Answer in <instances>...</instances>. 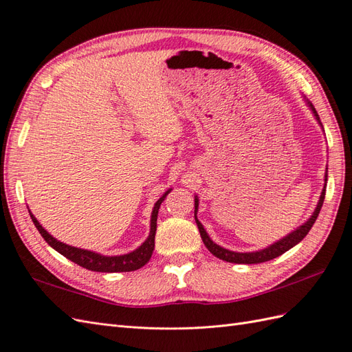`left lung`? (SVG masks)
Instances as JSON below:
<instances>
[{"label": "left lung", "mask_w": 352, "mask_h": 352, "mask_svg": "<svg viewBox=\"0 0 352 352\" xmlns=\"http://www.w3.org/2000/svg\"><path fill=\"white\" fill-rule=\"evenodd\" d=\"M311 110H313L314 116L317 118V120L320 122V118L317 115V110L314 109V106L308 103ZM326 182H327V174H326ZM324 196H326V184H324V188L323 192H321V196H320V200L317 204V208L314 210V214L311 215V218L307 221V223L304 226H300L299 228H296L295 232H292L290 234H287L285 239L278 240L277 243L271 245L263 250H258V252H248V254H240V252H233V250H228V249H224L218 246L217 243H214L212 240L209 239L208 233L205 232L204 226L199 223V219L196 218V212H197V199H195V219H196V224H197V228H199V233H200V237H202L205 246L208 248V250L212 255H215L217 258L223 259V261H227V263H234V264H259V263H265V261H270V259H274L277 256H280L282 254H285L286 250H289L290 248H294L295 245H298L300 240H302L308 232L311 230V227L314 226L316 219L320 214V209L321 206H323V202H324Z\"/></svg>", "instance_id": "obj_1"}]
</instances>
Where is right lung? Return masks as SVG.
<instances>
[{
  "instance_id": "1",
  "label": "right lung",
  "mask_w": 352,
  "mask_h": 352,
  "mask_svg": "<svg viewBox=\"0 0 352 352\" xmlns=\"http://www.w3.org/2000/svg\"><path fill=\"white\" fill-rule=\"evenodd\" d=\"M170 190H168V192L155 204L152 219H150V234L146 242L138 249H135L134 252L126 254V255H119V256H104V255L91 252V250L79 249V248H74V246L58 242L57 239H54L52 234H48L45 232L43 226L38 223L36 218L31 212L29 214H31V218L34 221L36 230L41 233L45 242L53 249H56L58 254H62L63 256L72 261V263L81 265L87 270L98 271V273H126V271H135L138 268H142L148 263V259L152 258L153 249H155V234H156V221H157L159 206L164 202Z\"/></svg>"
}]
</instances>
